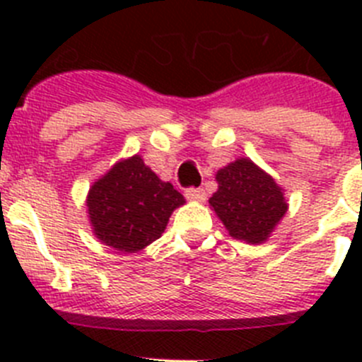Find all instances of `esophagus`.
Wrapping results in <instances>:
<instances>
[{
  "instance_id": "34e87169",
  "label": "esophagus",
  "mask_w": 362,
  "mask_h": 362,
  "mask_svg": "<svg viewBox=\"0 0 362 362\" xmlns=\"http://www.w3.org/2000/svg\"><path fill=\"white\" fill-rule=\"evenodd\" d=\"M185 197H187V199H190V201H197V203H201V201L206 199V194H204L203 188L190 187V188H187V190H185Z\"/></svg>"
}]
</instances>
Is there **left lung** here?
Instances as JSON below:
<instances>
[{
    "instance_id": "left-lung-1",
    "label": "left lung",
    "mask_w": 362,
    "mask_h": 362,
    "mask_svg": "<svg viewBox=\"0 0 362 362\" xmlns=\"http://www.w3.org/2000/svg\"><path fill=\"white\" fill-rule=\"evenodd\" d=\"M216 179L219 188L210 197V206L230 235L252 245L267 241L286 212L276 181L245 158L221 168Z\"/></svg>"
}]
</instances>
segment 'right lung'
Returning <instances> with one entry per match:
<instances>
[{"mask_svg": "<svg viewBox=\"0 0 362 362\" xmlns=\"http://www.w3.org/2000/svg\"><path fill=\"white\" fill-rule=\"evenodd\" d=\"M183 196L163 183L139 156L117 163L88 192V214L99 241L121 252H137L161 238Z\"/></svg>", "mask_w": 362, "mask_h": 362, "instance_id": "add662e5", "label": "right lung"}]
</instances>
